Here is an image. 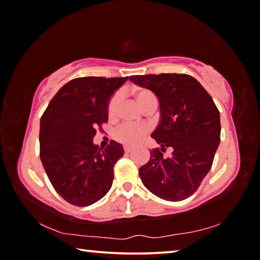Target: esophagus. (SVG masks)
I'll use <instances>...</instances> for the list:
<instances>
[{"instance_id": "obj_1", "label": "esophagus", "mask_w": 260, "mask_h": 260, "mask_svg": "<svg viewBox=\"0 0 260 260\" xmlns=\"http://www.w3.org/2000/svg\"><path fill=\"white\" fill-rule=\"evenodd\" d=\"M124 150H125V152H126V153H129V152H132V150H133V149L129 148V147H125V148H124Z\"/></svg>"}]
</instances>
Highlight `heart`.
<instances>
[{
  "label": "heart",
  "mask_w": 260,
  "mask_h": 260,
  "mask_svg": "<svg viewBox=\"0 0 260 260\" xmlns=\"http://www.w3.org/2000/svg\"><path fill=\"white\" fill-rule=\"evenodd\" d=\"M133 96L136 101V103L139 104V107L144 110L149 104L153 102H157L155 95L152 91L146 88H138V89L133 90ZM121 103V95L119 93H116L112 95V98L110 99L108 103V116L110 119H114L117 117L118 111H119V107ZM148 134V128L146 126L142 125H131L125 124L121 125L119 128L114 132V139L118 142H120L127 147H135L138 146L146 138Z\"/></svg>",
  "instance_id": "b5f03b06"
}]
</instances>
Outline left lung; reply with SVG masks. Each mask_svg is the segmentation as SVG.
Instances as JSON below:
<instances>
[{
    "instance_id": "8db88e82",
    "label": "left lung",
    "mask_w": 260,
    "mask_h": 260,
    "mask_svg": "<svg viewBox=\"0 0 260 260\" xmlns=\"http://www.w3.org/2000/svg\"><path fill=\"white\" fill-rule=\"evenodd\" d=\"M135 85L151 90L159 101L160 119L151 138L159 148L140 167L139 175L149 191L165 201L191 196L212 166L220 143V113L203 86L188 74L132 76ZM165 147L173 156L164 157Z\"/></svg>"
}]
</instances>
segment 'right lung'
I'll use <instances>...</instances> for the list:
<instances>
[{"mask_svg": "<svg viewBox=\"0 0 260 260\" xmlns=\"http://www.w3.org/2000/svg\"><path fill=\"white\" fill-rule=\"evenodd\" d=\"M125 78H77L57 91L40 120V158L52 187L77 206L107 195L113 166L124 156L120 143L105 149L94 143L96 129L108 122V103Z\"/></svg>", "mask_w": 260, "mask_h": 260, "instance_id": "obj_1", "label": "right lung"}]
</instances>
